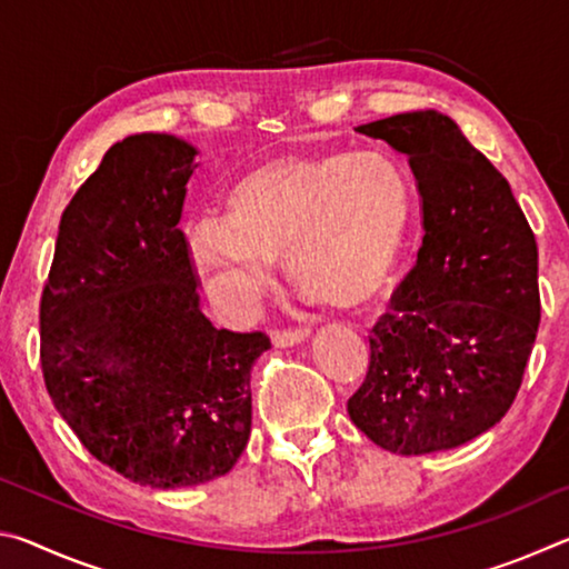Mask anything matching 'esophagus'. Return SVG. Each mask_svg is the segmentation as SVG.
I'll list each match as a JSON object with an SVG mask.
<instances>
[{
  "label": "esophagus",
  "mask_w": 569,
  "mask_h": 569,
  "mask_svg": "<svg viewBox=\"0 0 569 569\" xmlns=\"http://www.w3.org/2000/svg\"><path fill=\"white\" fill-rule=\"evenodd\" d=\"M308 333H311V329H308V326H296V329L276 331L273 341H276V346H281V349H286V346H296V343L306 341Z\"/></svg>",
  "instance_id": "34e87169"
}]
</instances>
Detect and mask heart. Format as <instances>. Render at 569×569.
I'll return each instance as SVG.
<instances>
[{
    "mask_svg": "<svg viewBox=\"0 0 569 569\" xmlns=\"http://www.w3.org/2000/svg\"><path fill=\"white\" fill-rule=\"evenodd\" d=\"M411 203L407 172L379 152L281 158L238 182L230 216L190 223L188 253L236 296L271 283L286 256L303 291L356 308L387 286Z\"/></svg>",
    "mask_w": 569,
    "mask_h": 569,
    "instance_id": "1",
    "label": "heart"
}]
</instances>
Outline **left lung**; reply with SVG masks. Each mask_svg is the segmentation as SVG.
Segmentation results:
<instances>
[{
	"label": "left lung",
	"instance_id": "obj_1",
	"mask_svg": "<svg viewBox=\"0 0 569 569\" xmlns=\"http://www.w3.org/2000/svg\"><path fill=\"white\" fill-rule=\"evenodd\" d=\"M356 132L383 140L417 178V266L371 329L349 417L393 455L455 449L512 407L539 329L537 240L507 178L437 110Z\"/></svg>",
	"mask_w": 569,
	"mask_h": 569
}]
</instances>
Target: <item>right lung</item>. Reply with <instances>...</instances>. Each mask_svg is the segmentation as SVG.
<instances>
[{
	"mask_svg": "<svg viewBox=\"0 0 569 569\" xmlns=\"http://www.w3.org/2000/svg\"><path fill=\"white\" fill-rule=\"evenodd\" d=\"M198 150L130 134L64 208L40 303V361L54 409L90 455L134 485L223 477L250 437V369L263 331L200 311L178 228Z\"/></svg>",
	"mask_w": 569,
	"mask_h": 569,
	"instance_id": "right-lung-1",
	"label": "right lung"
}]
</instances>
